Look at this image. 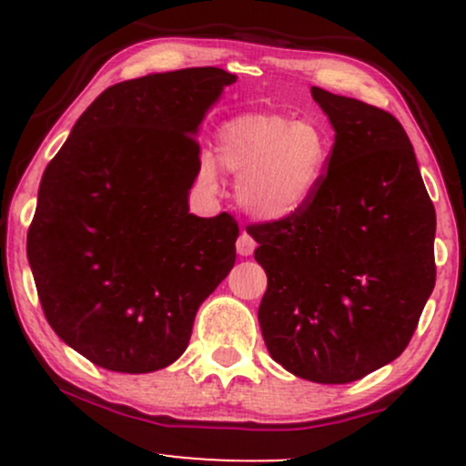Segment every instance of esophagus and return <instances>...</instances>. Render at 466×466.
I'll list each match as a JSON object with an SVG mask.
<instances>
[{
    "instance_id": "obj_1",
    "label": "esophagus",
    "mask_w": 466,
    "mask_h": 466,
    "mask_svg": "<svg viewBox=\"0 0 466 466\" xmlns=\"http://www.w3.org/2000/svg\"><path fill=\"white\" fill-rule=\"evenodd\" d=\"M254 249H256V240L251 238L248 232H240V237L237 240L238 256H251V254H254Z\"/></svg>"
}]
</instances>
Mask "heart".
Segmentation results:
<instances>
[{
  "label": "heart",
  "mask_w": 466,
  "mask_h": 466,
  "mask_svg": "<svg viewBox=\"0 0 466 466\" xmlns=\"http://www.w3.org/2000/svg\"><path fill=\"white\" fill-rule=\"evenodd\" d=\"M330 157V137L313 120L251 114L229 120L217 136V166L237 179L238 206L258 221L296 217L311 203ZM217 166L203 157L199 179L218 184Z\"/></svg>",
  "instance_id": "heart-1"
}]
</instances>
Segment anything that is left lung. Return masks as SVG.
Returning a JSON list of instances; mask_svg holds the SVG:
<instances>
[{"label": "left lung", "mask_w": 466, "mask_h": 466, "mask_svg": "<svg viewBox=\"0 0 466 466\" xmlns=\"http://www.w3.org/2000/svg\"><path fill=\"white\" fill-rule=\"evenodd\" d=\"M335 131L329 170L296 217L249 226L267 274L258 322L271 360L315 383L394 361L436 285V210L388 111L311 87Z\"/></svg>", "instance_id": "8db88e82"}]
</instances>
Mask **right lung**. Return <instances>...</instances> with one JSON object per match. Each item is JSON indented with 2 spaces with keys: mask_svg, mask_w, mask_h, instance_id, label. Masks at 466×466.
Returning <instances> with one entry per match:
<instances>
[{
  "mask_svg": "<svg viewBox=\"0 0 466 466\" xmlns=\"http://www.w3.org/2000/svg\"><path fill=\"white\" fill-rule=\"evenodd\" d=\"M234 80L188 67L117 83L47 164L28 263L47 322L96 366L142 374L177 361L234 267L237 221L188 212L197 133Z\"/></svg>",
  "mask_w": 466,
  "mask_h": 466,
  "instance_id": "right-lung-1",
  "label": "right lung"
}]
</instances>
